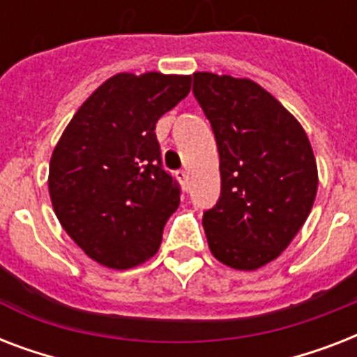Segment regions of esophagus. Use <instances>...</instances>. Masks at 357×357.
Returning <instances> with one entry per match:
<instances>
[{"instance_id": "1", "label": "esophagus", "mask_w": 357, "mask_h": 357, "mask_svg": "<svg viewBox=\"0 0 357 357\" xmlns=\"http://www.w3.org/2000/svg\"><path fill=\"white\" fill-rule=\"evenodd\" d=\"M176 178L179 179V183L183 185H187V179H189V174H187V170H178V172H176Z\"/></svg>"}]
</instances>
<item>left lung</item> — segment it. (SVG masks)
Returning <instances> with one entry per match:
<instances>
[{"label": "left lung", "instance_id": "1", "mask_svg": "<svg viewBox=\"0 0 357 357\" xmlns=\"http://www.w3.org/2000/svg\"><path fill=\"white\" fill-rule=\"evenodd\" d=\"M220 155V198L204 213L211 254L255 271L287 248L315 202L317 162L298 120L250 79L192 74Z\"/></svg>", "mask_w": 357, "mask_h": 357}]
</instances>
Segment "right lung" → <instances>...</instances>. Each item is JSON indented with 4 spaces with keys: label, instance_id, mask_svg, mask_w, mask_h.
<instances>
[{
    "label": "right lung",
    "instance_id": "add662e5",
    "mask_svg": "<svg viewBox=\"0 0 357 357\" xmlns=\"http://www.w3.org/2000/svg\"><path fill=\"white\" fill-rule=\"evenodd\" d=\"M190 91V75L116 74L92 92L50 161V196L64 231L91 259L131 268L155 254L179 206L155 123Z\"/></svg>",
    "mask_w": 357,
    "mask_h": 357
}]
</instances>
